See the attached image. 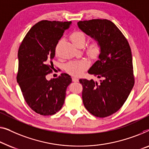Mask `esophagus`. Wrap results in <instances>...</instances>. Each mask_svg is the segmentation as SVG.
<instances>
[{
	"mask_svg": "<svg viewBox=\"0 0 149 149\" xmlns=\"http://www.w3.org/2000/svg\"><path fill=\"white\" fill-rule=\"evenodd\" d=\"M72 80H73V81H74V82H77V81H79V79L77 78V77H72Z\"/></svg>",
	"mask_w": 149,
	"mask_h": 149,
	"instance_id": "34e87169",
	"label": "esophagus"
}]
</instances>
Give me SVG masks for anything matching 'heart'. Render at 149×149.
Segmentation results:
<instances>
[{"label":"heart","mask_w":149,"mask_h":149,"mask_svg":"<svg viewBox=\"0 0 149 149\" xmlns=\"http://www.w3.org/2000/svg\"><path fill=\"white\" fill-rule=\"evenodd\" d=\"M71 40L77 47L84 46L86 41V36L85 33L76 31L71 35ZM100 50L99 43L97 41H94L88 47V51L93 56H95L98 53ZM88 66V62L86 61H73L67 65L66 70L70 74L74 75H79Z\"/></svg>","instance_id":"heart-1"}]
</instances>
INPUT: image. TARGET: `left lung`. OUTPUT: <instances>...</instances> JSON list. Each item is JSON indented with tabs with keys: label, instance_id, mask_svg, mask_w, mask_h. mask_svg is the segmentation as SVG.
<instances>
[{
	"label": "left lung",
	"instance_id": "left-lung-1",
	"mask_svg": "<svg viewBox=\"0 0 149 149\" xmlns=\"http://www.w3.org/2000/svg\"><path fill=\"white\" fill-rule=\"evenodd\" d=\"M77 26L99 43L98 59L88 72L102 79L99 83L93 79H79L84 105L96 117L109 116L123 106L134 84L130 47L109 20L80 21Z\"/></svg>",
	"mask_w": 149,
	"mask_h": 149
}]
</instances>
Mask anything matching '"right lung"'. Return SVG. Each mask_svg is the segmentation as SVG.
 Returning a JSON list of instances; mask_svg holds the SVG:
<instances>
[{
  "mask_svg": "<svg viewBox=\"0 0 149 149\" xmlns=\"http://www.w3.org/2000/svg\"><path fill=\"white\" fill-rule=\"evenodd\" d=\"M72 22L43 20L35 24L23 40L18 51L17 81L29 107L42 116H51L63 105L70 75L61 74L47 80L52 72L58 42Z\"/></svg>",
  "mask_w": 149,
  "mask_h": 149,
  "instance_id": "add662e5",
  "label": "right lung"
}]
</instances>
